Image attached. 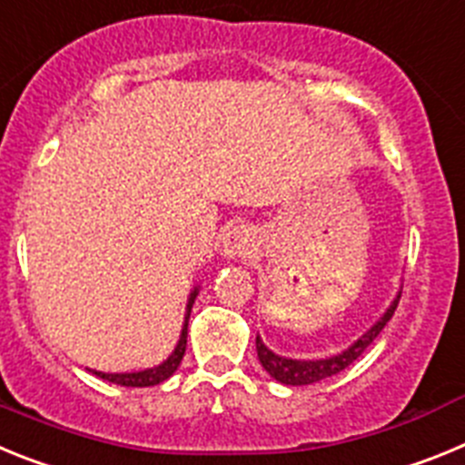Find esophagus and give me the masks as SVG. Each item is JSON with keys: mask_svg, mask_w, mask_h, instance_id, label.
<instances>
[{"mask_svg": "<svg viewBox=\"0 0 465 465\" xmlns=\"http://www.w3.org/2000/svg\"><path fill=\"white\" fill-rule=\"evenodd\" d=\"M253 235L249 232V228L244 225H237L225 235L223 240V253L225 256H249L253 252Z\"/></svg>", "mask_w": 465, "mask_h": 465, "instance_id": "obj_1", "label": "esophagus"}]
</instances>
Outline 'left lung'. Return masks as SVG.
Segmentation results:
<instances>
[{
    "instance_id": "obj_1",
    "label": "left lung",
    "mask_w": 465,
    "mask_h": 465,
    "mask_svg": "<svg viewBox=\"0 0 465 465\" xmlns=\"http://www.w3.org/2000/svg\"><path fill=\"white\" fill-rule=\"evenodd\" d=\"M398 300H401V295H396V300H393L391 307L384 312V316H381L380 322H377L371 331L365 332V335H361V338L356 340L351 347L344 349L342 354L331 356V359H316V361L283 359V356L270 351V349L262 344V340L256 335L258 361H261L262 368L270 372V377H274L277 381H282V384H289V386L314 384V381H322V380H326V377L338 375V372H342L344 368H349V365L354 363V361L363 354L365 349L371 347L372 340L380 335L381 328L389 323V319H391L393 312H396Z\"/></svg>"
}]
</instances>
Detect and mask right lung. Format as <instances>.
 Returning a JSON list of instances; mask_svg holds the SVG:
<instances>
[{
  "instance_id": "1",
  "label": "right lung",
  "mask_w": 465,
  "mask_h": 465,
  "mask_svg": "<svg viewBox=\"0 0 465 465\" xmlns=\"http://www.w3.org/2000/svg\"><path fill=\"white\" fill-rule=\"evenodd\" d=\"M195 295L197 289L193 291L191 298H188V305H186V322H183L182 328V338L176 342L174 351L170 354V359L163 361L160 365L155 368H149V371H139V372H100V371H93V375L102 377L106 381H114V384H121V386H155L160 381H165L167 377L174 375V371L179 368L182 363L183 354H186V335H188V319H191V307L195 302Z\"/></svg>"
}]
</instances>
